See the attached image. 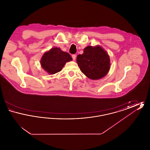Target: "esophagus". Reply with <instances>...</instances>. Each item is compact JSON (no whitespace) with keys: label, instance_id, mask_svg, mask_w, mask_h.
I'll list each match as a JSON object with an SVG mask.
<instances>
[{"label":"esophagus","instance_id":"1","mask_svg":"<svg viewBox=\"0 0 150 150\" xmlns=\"http://www.w3.org/2000/svg\"><path fill=\"white\" fill-rule=\"evenodd\" d=\"M76 55L75 54H72V59H74V60H75V58H76Z\"/></svg>","mask_w":150,"mask_h":150}]
</instances>
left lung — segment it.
Listing matches in <instances>:
<instances>
[{
  "mask_svg": "<svg viewBox=\"0 0 150 150\" xmlns=\"http://www.w3.org/2000/svg\"><path fill=\"white\" fill-rule=\"evenodd\" d=\"M77 63L81 71L92 80L104 77L110 68V57L100 46H88L82 54L77 56Z\"/></svg>",
  "mask_w": 150,
  "mask_h": 150,
  "instance_id": "1",
  "label": "left lung"
}]
</instances>
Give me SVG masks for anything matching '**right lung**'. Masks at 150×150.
<instances>
[{
  "instance_id": "obj_1",
  "label": "right lung",
  "mask_w": 150,
  "mask_h": 150,
  "mask_svg": "<svg viewBox=\"0 0 150 150\" xmlns=\"http://www.w3.org/2000/svg\"><path fill=\"white\" fill-rule=\"evenodd\" d=\"M72 59L69 53L63 52L60 48L56 47L43 54L40 63L46 71L53 75L60 71L65 64Z\"/></svg>"
}]
</instances>
